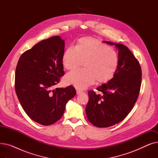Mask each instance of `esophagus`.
<instances>
[{
    "label": "esophagus",
    "instance_id": "34e87169",
    "mask_svg": "<svg viewBox=\"0 0 158 158\" xmlns=\"http://www.w3.org/2000/svg\"><path fill=\"white\" fill-rule=\"evenodd\" d=\"M82 93H84L83 91H82L81 89H77V94H80Z\"/></svg>",
    "mask_w": 158,
    "mask_h": 158
}]
</instances>
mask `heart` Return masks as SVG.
Instances as JSON below:
<instances>
[{
	"mask_svg": "<svg viewBox=\"0 0 158 158\" xmlns=\"http://www.w3.org/2000/svg\"><path fill=\"white\" fill-rule=\"evenodd\" d=\"M63 64L69 70L81 66L85 68L70 72L65 76V82L80 89L93 85L106 83L114 76L118 67L117 51L99 40L85 37L78 40L76 47L70 46L63 56Z\"/></svg>",
	"mask_w": 158,
	"mask_h": 158,
	"instance_id": "1",
	"label": "heart"
}]
</instances>
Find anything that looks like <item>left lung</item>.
<instances>
[{"instance_id":"8db88e82","label":"left lung","mask_w":158,"mask_h":158,"mask_svg":"<svg viewBox=\"0 0 158 158\" xmlns=\"http://www.w3.org/2000/svg\"><path fill=\"white\" fill-rule=\"evenodd\" d=\"M105 43L118 48L119 64L114 77L97 88L101 95L93 90L88 92L87 118L98 127H108L125 118L137 101L142 84V69L130 50L120 44Z\"/></svg>"}]
</instances>
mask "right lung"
Instances as JSON below:
<instances>
[{
	"label": "right lung",
	"instance_id": "add662e5",
	"mask_svg": "<svg viewBox=\"0 0 158 158\" xmlns=\"http://www.w3.org/2000/svg\"><path fill=\"white\" fill-rule=\"evenodd\" d=\"M64 41L54 36L24 52L15 71L16 95L24 111L35 122L49 126L59 120L67 102L76 95L72 86L53 89L64 75Z\"/></svg>",
	"mask_w": 158,
	"mask_h": 158
}]
</instances>
